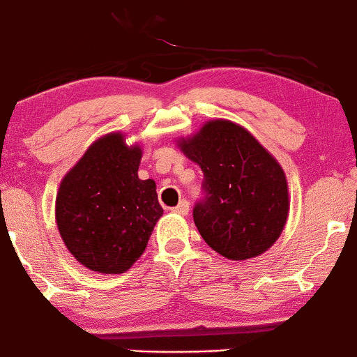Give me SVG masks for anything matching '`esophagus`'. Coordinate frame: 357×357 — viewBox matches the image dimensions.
Returning a JSON list of instances; mask_svg holds the SVG:
<instances>
[{"instance_id":"1","label":"esophagus","mask_w":357,"mask_h":357,"mask_svg":"<svg viewBox=\"0 0 357 357\" xmlns=\"http://www.w3.org/2000/svg\"><path fill=\"white\" fill-rule=\"evenodd\" d=\"M188 211H190V203H188L186 199H183L178 206L173 208V213H176V215H181V216H186Z\"/></svg>"}]
</instances>
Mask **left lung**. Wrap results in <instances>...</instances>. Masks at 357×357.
I'll return each mask as SVG.
<instances>
[{
    "instance_id": "left-lung-1",
    "label": "left lung",
    "mask_w": 357,
    "mask_h": 357,
    "mask_svg": "<svg viewBox=\"0 0 357 357\" xmlns=\"http://www.w3.org/2000/svg\"><path fill=\"white\" fill-rule=\"evenodd\" d=\"M181 153L202 167L204 196L192 210L199 235L228 260H248L278 240L290 198L282 166L245 127L227 119L204 122L178 139Z\"/></svg>"
}]
</instances>
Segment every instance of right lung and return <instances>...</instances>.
I'll use <instances>...</instances> for the list:
<instances>
[{"mask_svg":"<svg viewBox=\"0 0 357 357\" xmlns=\"http://www.w3.org/2000/svg\"><path fill=\"white\" fill-rule=\"evenodd\" d=\"M141 158V146H127L124 132H109L61 179L56 227L68 252L92 272H127L162 216L155 183L137 176Z\"/></svg>","mask_w":357,"mask_h":357,"instance_id":"right-lung-1","label":"right lung"}]
</instances>
